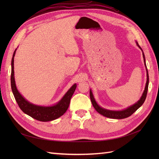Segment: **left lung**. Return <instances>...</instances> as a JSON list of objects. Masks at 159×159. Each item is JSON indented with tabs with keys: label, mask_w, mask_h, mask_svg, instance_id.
<instances>
[{
	"label": "left lung",
	"mask_w": 159,
	"mask_h": 159,
	"mask_svg": "<svg viewBox=\"0 0 159 159\" xmlns=\"http://www.w3.org/2000/svg\"><path fill=\"white\" fill-rule=\"evenodd\" d=\"M136 44H137V46L141 50V51L143 52V60H144V62H145V66L146 71H147V82H146V85H145V90H144L143 95L141 96V98H140V99H139L137 102H136L135 103L133 104V105H131V106H130V107H129L126 109H123V110L115 111V110L106 109L105 108H103L102 107L99 106V105L98 104V103L96 102V101L94 98V96L93 95L92 91H91V89H90L89 90L90 99H91V103H92L93 107L99 114L103 115L104 117H108V118H111V119H121L127 118L129 116H131V115L134 112H135L143 104V103L145 102L146 97H147V94L148 87V81H149L148 74V70H147V66H146L145 54H144L142 48L140 47V46L139 45L137 42H136Z\"/></svg>",
	"instance_id": "8db88e82"
}]
</instances>
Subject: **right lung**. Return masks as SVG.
Here are the masks:
<instances>
[{"label": "right lung", "mask_w": 159, "mask_h": 159, "mask_svg": "<svg viewBox=\"0 0 159 159\" xmlns=\"http://www.w3.org/2000/svg\"><path fill=\"white\" fill-rule=\"evenodd\" d=\"M16 51V49L14 52L11 61V82L12 93L19 107L24 113L40 121H50L59 118L61 115H63L68 109L70 99L75 90L77 84H74L58 102L51 106H42V105H38L29 102L19 93L16 85L14 71V57L15 56Z\"/></svg>", "instance_id": "add662e5"}]
</instances>
